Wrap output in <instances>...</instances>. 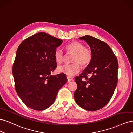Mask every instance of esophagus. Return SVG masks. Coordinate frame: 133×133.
Listing matches in <instances>:
<instances>
[{
  "instance_id": "34e87169",
  "label": "esophagus",
  "mask_w": 133,
  "mask_h": 133,
  "mask_svg": "<svg viewBox=\"0 0 133 133\" xmlns=\"http://www.w3.org/2000/svg\"><path fill=\"white\" fill-rule=\"evenodd\" d=\"M73 78L72 77H70V76H67V81L68 82H70V81H71L72 80H73Z\"/></svg>"
}]
</instances>
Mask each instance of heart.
Masks as SVG:
<instances>
[{
	"instance_id": "heart-1",
	"label": "heart",
	"mask_w": 133,
	"mask_h": 133,
	"mask_svg": "<svg viewBox=\"0 0 133 133\" xmlns=\"http://www.w3.org/2000/svg\"><path fill=\"white\" fill-rule=\"evenodd\" d=\"M66 50L69 53L73 54L71 64H66L59 66L58 70L60 73L65 74L69 76H73L80 71V65L86 67L90 63L92 58V51L89 48L85 46L82 43L77 41L71 42L65 46ZM54 58L58 64H61L64 59L63 51L57 48L54 51Z\"/></svg>"
}]
</instances>
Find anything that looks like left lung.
I'll list each match as a JSON object with an SVG mask.
<instances>
[{"mask_svg": "<svg viewBox=\"0 0 133 133\" xmlns=\"http://www.w3.org/2000/svg\"><path fill=\"white\" fill-rule=\"evenodd\" d=\"M89 44L92 53L90 63L75 80L76 103L84 109L95 111L110 101L118 83V63L107 43L89 35L79 38ZM89 75L90 78H88Z\"/></svg>", "mask_w": 133, "mask_h": 133, "instance_id": "obj_1", "label": "left lung"}]
</instances>
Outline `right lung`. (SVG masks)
<instances>
[{
    "label": "right lung",
    "instance_id": "obj_1",
    "mask_svg": "<svg viewBox=\"0 0 133 133\" xmlns=\"http://www.w3.org/2000/svg\"><path fill=\"white\" fill-rule=\"evenodd\" d=\"M63 41L43 32L20 44L13 65L15 90L23 102L35 110L53 104L58 91L67 82L65 74H50L57 68L54 51Z\"/></svg>",
    "mask_w": 133,
    "mask_h": 133
}]
</instances>
